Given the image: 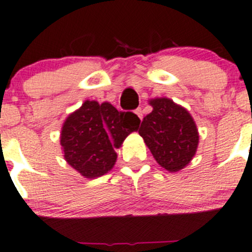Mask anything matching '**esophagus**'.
Wrapping results in <instances>:
<instances>
[{"mask_svg": "<svg viewBox=\"0 0 252 252\" xmlns=\"http://www.w3.org/2000/svg\"><path fill=\"white\" fill-rule=\"evenodd\" d=\"M135 114H137L138 117H139L140 121H142V119H143V110H142V108H138V109H135Z\"/></svg>", "mask_w": 252, "mask_h": 252, "instance_id": "34e87169", "label": "esophagus"}]
</instances>
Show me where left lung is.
<instances>
[{"label": "left lung", "instance_id": "8db88e82", "mask_svg": "<svg viewBox=\"0 0 252 252\" xmlns=\"http://www.w3.org/2000/svg\"><path fill=\"white\" fill-rule=\"evenodd\" d=\"M149 104L153 110L143 119L140 137L159 165L173 173L182 170L196 153V124L185 108L169 98L150 99Z\"/></svg>", "mask_w": 252, "mask_h": 252}]
</instances>
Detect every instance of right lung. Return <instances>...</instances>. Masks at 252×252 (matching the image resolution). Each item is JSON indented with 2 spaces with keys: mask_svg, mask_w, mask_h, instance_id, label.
Returning a JSON list of instances; mask_svg holds the SVG:
<instances>
[{
  "mask_svg": "<svg viewBox=\"0 0 252 252\" xmlns=\"http://www.w3.org/2000/svg\"><path fill=\"white\" fill-rule=\"evenodd\" d=\"M140 119L131 112H118L110 103L86 100L69 114L61 131L64 159L88 179L107 174L114 166L117 153Z\"/></svg>",
  "mask_w": 252,
  "mask_h": 252,
  "instance_id": "right-lung-1",
  "label": "right lung"
}]
</instances>
